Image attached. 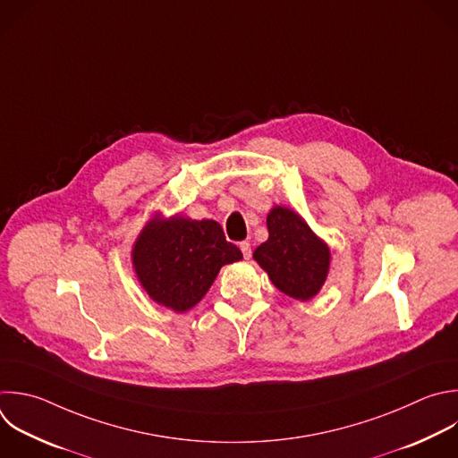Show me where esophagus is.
<instances>
[{
    "label": "esophagus",
    "mask_w": 458,
    "mask_h": 458,
    "mask_svg": "<svg viewBox=\"0 0 458 458\" xmlns=\"http://www.w3.org/2000/svg\"><path fill=\"white\" fill-rule=\"evenodd\" d=\"M239 248H241V251H242L244 259H250V257H251V246H250V242H248V241H242V242L239 244Z\"/></svg>",
    "instance_id": "esophagus-1"
}]
</instances>
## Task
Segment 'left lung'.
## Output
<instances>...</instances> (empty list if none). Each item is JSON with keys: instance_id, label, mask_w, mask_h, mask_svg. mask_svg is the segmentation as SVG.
Here are the masks:
<instances>
[{"instance_id": "left-lung-1", "label": "left lung", "mask_w": 458, "mask_h": 458, "mask_svg": "<svg viewBox=\"0 0 458 458\" xmlns=\"http://www.w3.org/2000/svg\"><path fill=\"white\" fill-rule=\"evenodd\" d=\"M266 223L269 237L253 251V259L284 294L296 300L313 298L329 273V246L285 207H273Z\"/></svg>"}]
</instances>
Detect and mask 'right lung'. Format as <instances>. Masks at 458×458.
I'll use <instances>...</instances> for the list:
<instances>
[{
    "instance_id": "add662e5",
    "label": "right lung",
    "mask_w": 458,
    "mask_h": 458,
    "mask_svg": "<svg viewBox=\"0 0 458 458\" xmlns=\"http://www.w3.org/2000/svg\"><path fill=\"white\" fill-rule=\"evenodd\" d=\"M219 223L173 216L152 217L132 246L134 273L147 294L176 313L192 310L225 264L241 260Z\"/></svg>"
}]
</instances>
